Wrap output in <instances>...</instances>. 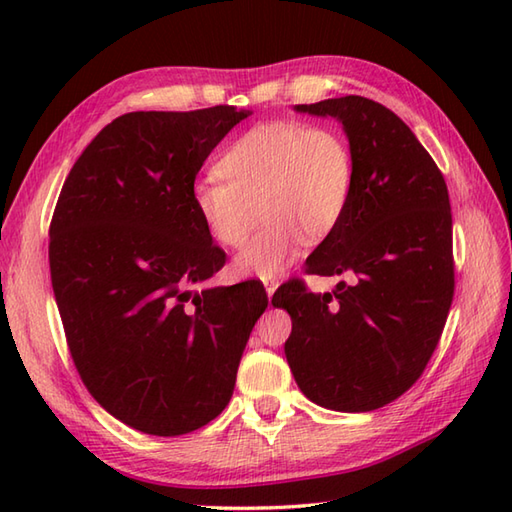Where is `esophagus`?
Here are the masks:
<instances>
[{
    "instance_id": "esophagus-1",
    "label": "esophagus",
    "mask_w": 512,
    "mask_h": 512,
    "mask_svg": "<svg viewBox=\"0 0 512 512\" xmlns=\"http://www.w3.org/2000/svg\"><path fill=\"white\" fill-rule=\"evenodd\" d=\"M277 286H279V281H277V279H266V281H264V288H266V295H268V299H273Z\"/></svg>"
}]
</instances>
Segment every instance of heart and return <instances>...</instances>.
Segmentation results:
<instances>
[{"label":"heart","instance_id":"1","mask_svg":"<svg viewBox=\"0 0 512 512\" xmlns=\"http://www.w3.org/2000/svg\"><path fill=\"white\" fill-rule=\"evenodd\" d=\"M354 156L341 132L297 121L248 129L226 149L220 171L193 182L191 202L217 244L237 248L255 224L266 222L235 257L239 275L281 273L301 244L328 237L350 206Z\"/></svg>","mask_w":512,"mask_h":512}]
</instances>
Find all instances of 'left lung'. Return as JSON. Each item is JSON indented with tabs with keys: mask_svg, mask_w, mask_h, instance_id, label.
Masks as SVG:
<instances>
[{
	"mask_svg": "<svg viewBox=\"0 0 512 512\" xmlns=\"http://www.w3.org/2000/svg\"><path fill=\"white\" fill-rule=\"evenodd\" d=\"M297 112L332 116L354 156V193L339 226L306 259V273L347 277L314 295L281 286L284 345L303 396L345 413L385 407L416 383L453 301V222L447 182L411 129L385 105L341 96Z\"/></svg>",
	"mask_w": 512,
	"mask_h": 512,
	"instance_id": "obj_1",
	"label": "left lung"
}]
</instances>
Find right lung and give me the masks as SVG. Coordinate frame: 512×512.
I'll use <instances>...</instances> for the list:
<instances>
[{"label": "right lung", "instance_id": "add662e5", "mask_svg": "<svg viewBox=\"0 0 512 512\" xmlns=\"http://www.w3.org/2000/svg\"><path fill=\"white\" fill-rule=\"evenodd\" d=\"M250 112H129L70 169L50 224V277L76 372L149 436L220 416L255 321L259 281L204 286L226 262L191 202L217 143Z\"/></svg>", "mask_w": 512, "mask_h": 512}]
</instances>
